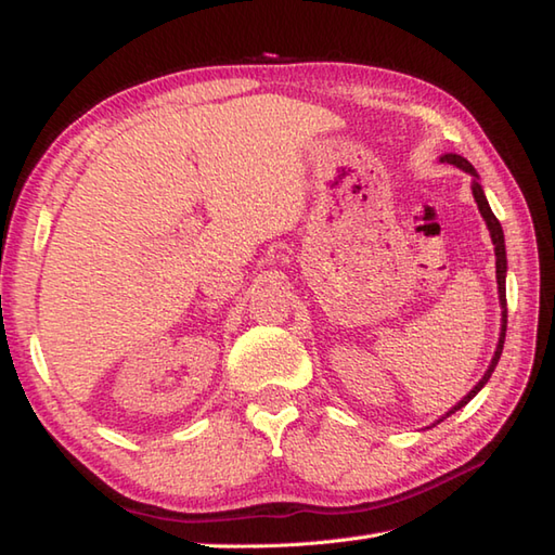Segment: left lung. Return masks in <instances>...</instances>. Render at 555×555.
I'll return each mask as SVG.
<instances>
[{"instance_id": "obj_1", "label": "left lung", "mask_w": 555, "mask_h": 555, "mask_svg": "<svg viewBox=\"0 0 555 555\" xmlns=\"http://www.w3.org/2000/svg\"><path fill=\"white\" fill-rule=\"evenodd\" d=\"M441 162H448V164H455L457 169H463V171H467V173H473L475 176V181H473V195H475V203H477V207H479V211H481V217H485V221H487V227H489V233H491V241H493V253H496V281H499V300H501V308H503V320H501V336H499V346H496V352H493V358H491V364H489V370L485 372V376H481L479 379V384L473 388V391H469L463 400H460L457 405H453L451 410L446 412V417L448 415H453L455 410H460V408H465L469 400H473L481 388H485V384L491 379V372L496 370V364H499V360H501V352H503V344H505V326H508V308H505V269H508V259H505V241H503V229H501V221L493 217V211H491V207H489V203H487V195H485V191H481V185H479V176H477V171H475V167L473 164H469L465 157H460V155H443L441 157ZM443 420V417H441ZM439 420V422H441Z\"/></svg>"}]
</instances>
